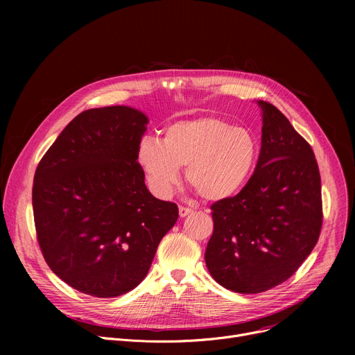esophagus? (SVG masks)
<instances>
[{"label":"esophagus","mask_w":355,"mask_h":355,"mask_svg":"<svg viewBox=\"0 0 355 355\" xmlns=\"http://www.w3.org/2000/svg\"><path fill=\"white\" fill-rule=\"evenodd\" d=\"M193 213V209L191 207H187V206H180V217H185Z\"/></svg>","instance_id":"obj_1"}]
</instances>
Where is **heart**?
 Returning a JSON list of instances; mask_svg holds the SVG:
<instances>
[{"label":"heart","instance_id":"1","mask_svg":"<svg viewBox=\"0 0 355 355\" xmlns=\"http://www.w3.org/2000/svg\"><path fill=\"white\" fill-rule=\"evenodd\" d=\"M260 146L252 130L216 116L182 119L168 125L159 141L144 137L137 148V162L148 185L168 197L187 166L185 180L206 201L229 200L252 178Z\"/></svg>","mask_w":355,"mask_h":355}]
</instances>
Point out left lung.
Returning a JSON list of instances; mask_svg holds the SVG:
<instances>
[{
    "label": "left lung",
    "instance_id": "obj_1",
    "mask_svg": "<svg viewBox=\"0 0 355 355\" xmlns=\"http://www.w3.org/2000/svg\"><path fill=\"white\" fill-rule=\"evenodd\" d=\"M262 107L256 170L237 196L211 206L214 230L206 265L214 281L239 293H260L297 270L322 227L321 175L311 145L276 106Z\"/></svg>",
    "mask_w": 355,
    "mask_h": 355
}]
</instances>
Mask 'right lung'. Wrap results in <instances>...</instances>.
I'll return each instance as SVG.
<instances>
[{
    "instance_id": "add662e5",
    "label": "right lung",
    "mask_w": 355,
    "mask_h": 355,
    "mask_svg": "<svg viewBox=\"0 0 355 355\" xmlns=\"http://www.w3.org/2000/svg\"><path fill=\"white\" fill-rule=\"evenodd\" d=\"M146 123L134 107L87 109L37 165V241L50 269L82 293L115 297L137 288L178 218L175 202L148 191L137 162Z\"/></svg>"
}]
</instances>
